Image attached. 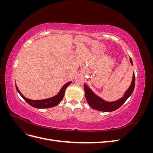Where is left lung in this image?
<instances>
[{
    "label": "left lung",
    "mask_w": 153,
    "mask_h": 153,
    "mask_svg": "<svg viewBox=\"0 0 153 153\" xmlns=\"http://www.w3.org/2000/svg\"><path fill=\"white\" fill-rule=\"evenodd\" d=\"M129 60H130L131 64H133L131 59L130 58ZM135 73H133L131 84L128 88V89L124 93V96L121 99L115 101H113V102H107V101H105L98 96H96L85 84H84L85 96L88 104L93 109L103 111V112H112V111H114L121 107L129 97L131 95L134 88H135Z\"/></svg>",
    "instance_id": "8db88e82"
}]
</instances>
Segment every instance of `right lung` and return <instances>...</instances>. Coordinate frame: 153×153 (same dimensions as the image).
Listing matches in <instances>:
<instances>
[{
  "instance_id": "1",
  "label": "right lung",
  "mask_w": 153,
  "mask_h": 153,
  "mask_svg": "<svg viewBox=\"0 0 153 153\" xmlns=\"http://www.w3.org/2000/svg\"><path fill=\"white\" fill-rule=\"evenodd\" d=\"M71 82H69L66 83V84H64L61 88V89L60 90L59 93L56 96L52 97V98L45 99V100H29L28 98H25L24 96H23V94L21 93L19 89H18L16 85H15V86H16V89L17 91L18 92V93L20 94V95L22 97L23 99H24L27 103L29 104L32 106H33V107H35L37 108H46L53 107V106L57 105L60 102H61L64 96L66 89L67 88V87L71 84Z\"/></svg>"
}]
</instances>
